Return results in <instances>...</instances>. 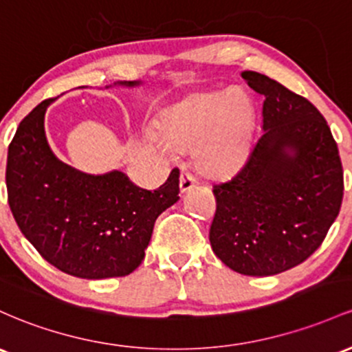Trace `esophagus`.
Listing matches in <instances>:
<instances>
[{"instance_id": "34e87169", "label": "esophagus", "mask_w": 352, "mask_h": 352, "mask_svg": "<svg viewBox=\"0 0 352 352\" xmlns=\"http://www.w3.org/2000/svg\"><path fill=\"white\" fill-rule=\"evenodd\" d=\"M195 184H197L195 177L192 175L190 172H187V170H184V172L180 173V190H182V192L190 190L192 187H195Z\"/></svg>"}]
</instances>
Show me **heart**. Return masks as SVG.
<instances>
[{"label": "heart", "mask_w": 352, "mask_h": 352, "mask_svg": "<svg viewBox=\"0 0 352 352\" xmlns=\"http://www.w3.org/2000/svg\"><path fill=\"white\" fill-rule=\"evenodd\" d=\"M150 135L164 153L192 150L197 167L210 177H227L241 168L254 132V110L235 90L204 95L172 108Z\"/></svg>", "instance_id": "heart-1"}]
</instances>
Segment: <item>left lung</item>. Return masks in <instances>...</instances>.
Here are the masks:
<instances>
[{"instance_id":"1","label":"left lung","mask_w":352,"mask_h":352,"mask_svg":"<svg viewBox=\"0 0 352 352\" xmlns=\"http://www.w3.org/2000/svg\"><path fill=\"white\" fill-rule=\"evenodd\" d=\"M242 78L264 95V133L232 179L214 185L208 239L235 272L274 276L326 239L344 194L342 164L326 118L307 98L262 73Z\"/></svg>"}]
</instances>
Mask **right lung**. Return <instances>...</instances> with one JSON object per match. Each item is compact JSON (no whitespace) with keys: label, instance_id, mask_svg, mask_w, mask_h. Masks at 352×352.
<instances>
[{"label":"right lung","instance_id":"add662e5","mask_svg":"<svg viewBox=\"0 0 352 352\" xmlns=\"http://www.w3.org/2000/svg\"><path fill=\"white\" fill-rule=\"evenodd\" d=\"M140 82H120L135 87ZM34 107L8 148V204L19 230L40 256L82 279L123 277L145 257L158 215L180 199L179 168L157 190H144L125 173L88 175L53 155L45 111Z\"/></svg>","mask_w":352,"mask_h":352}]
</instances>
